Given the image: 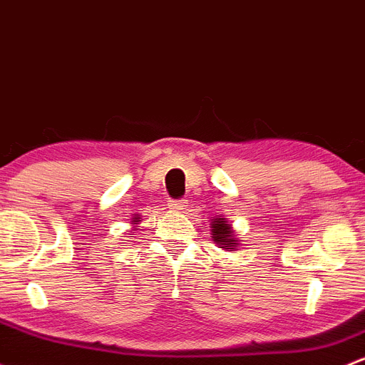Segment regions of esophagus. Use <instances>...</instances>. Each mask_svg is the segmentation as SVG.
Returning <instances> with one entry per match:
<instances>
[{"label":"esophagus","instance_id":"34e87169","mask_svg":"<svg viewBox=\"0 0 365 365\" xmlns=\"http://www.w3.org/2000/svg\"><path fill=\"white\" fill-rule=\"evenodd\" d=\"M168 206H170V210H173V212H183L189 206V202H187V199H171L168 202Z\"/></svg>","mask_w":365,"mask_h":365}]
</instances>
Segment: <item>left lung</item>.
Returning a JSON list of instances; mask_svg holds the SVG:
<instances>
[{"mask_svg": "<svg viewBox=\"0 0 365 365\" xmlns=\"http://www.w3.org/2000/svg\"><path fill=\"white\" fill-rule=\"evenodd\" d=\"M212 232L217 243H220V248H225V250L232 252L234 247H236V240L232 237L231 225L227 224L225 218H215L212 222Z\"/></svg>", "mask_w": 365, "mask_h": 365, "instance_id": "left-lung-1", "label": "left lung"}]
</instances>
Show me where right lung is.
Segmentation results:
<instances>
[{
	"instance_id": "add662e5",
	"label": "right lung",
	"mask_w": 365,
	"mask_h": 365,
	"mask_svg": "<svg viewBox=\"0 0 365 365\" xmlns=\"http://www.w3.org/2000/svg\"><path fill=\"white\" fill-rule=\"evenodd\" d=\"M133 222H140V220H138V218L136 217H134V220Z\"/></svg>"
}]
</instances>
